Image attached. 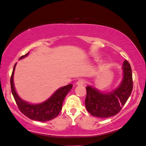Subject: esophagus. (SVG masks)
<instances>
[{
  "mask_svg": "<svg viewBox=\"0 0 146 146\" xmlns=\"http://www.w3.org/2000/svg\"><path fill=\"white\" fill-rule=\"evenodd\" d=\"M85 84V80L84 79H80L78 80V82H76V84L78 86H83Z\"/></svg>",
  "mask_w": 146,
  "mask_h": 146,
  "instance_id": "esophagus-1",
  "label": "esophagus"
}]
</instances>
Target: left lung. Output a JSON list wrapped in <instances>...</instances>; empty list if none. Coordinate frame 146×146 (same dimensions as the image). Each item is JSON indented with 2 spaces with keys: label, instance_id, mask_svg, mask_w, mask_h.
<instances>
[{
  "label": "left lung",
  "instance_id": "obj_1",
  "mask_svg": "<svg viewBox=\"0 0 146 146\" xmlns=\"http://www.w3.org/2000/svg\"><path fill=\"white\" fill-rule=\"evenodd\" d=\"M124 78L122 83L113 92L103 94L90 86H87L86 108L91 115L99 117H108L116 115L132 92L133 82L132 71L129 62L124 61Z\"/></svg>",
  "mask_w": 146,
  "mask_h": 146
}]
</instances>
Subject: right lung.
Masks as SVG:
<instances>
[{"label": "right lung", "instance_id": "obj_1", "mask_svg": "<svg viewBox=\"0 0 146 146\" xmlns=\"http://www.w3.org/2000/svg\"><path fill=\"white\" fill-rule=\"evenodd\" d=\"M29 53L21 56L20 59L24 58ZM15 65L16 64H15L14 65L11 80H10V83H11L12 94H13V98L20 111L26 117L33 120L46 122V121L55 118L62 110L63 101L68 92L71 90L73 85L68 84L67 86L59 88L54 92V94L50 99L43 103L36 105L29 104L26 101H22L15 92L13 84V73L15 71Z\"/></svg>", "mask_w": 146, "mask_h": 146}]
</instances>
